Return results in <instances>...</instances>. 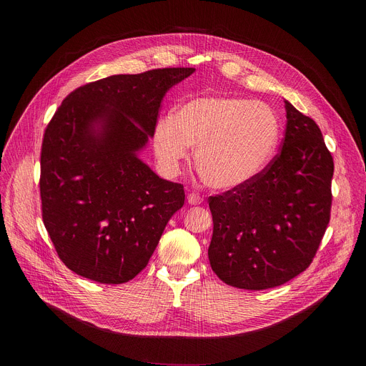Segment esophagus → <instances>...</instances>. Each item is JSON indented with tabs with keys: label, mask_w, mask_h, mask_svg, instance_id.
Masks as SVG:
<instances>
[{
	"label": "esophagus",
	"mask_w": 366,
	"mask_h": 366,
	"mask_svg": "<svg viewBox=\"0 0 366 366\" xmlns=\"http://www.w3.org/2000/svg\"><path fill=\"white\" fill-rule=\"evenodd\" d=\"M187 200H188V204H191V206L202 204V202H203V199H202L199 194H194V193L188 194V196H187Z\"/></svg>",
	"instance_id": "obj_1"
}]
</instances>
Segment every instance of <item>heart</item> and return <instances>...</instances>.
Returning <instances> with one entry per match:
<instances>
[{"mask_svg": "<svg viewBox=\"0 0 366 366\" xmlns=\"http://www.w3.org/2000/svg\"><path fill=\"white\" fill-rule=\"evenodd\" d=\"M280 138L276 112L240 96H202L184 102L156 124L152 145L162 166L177 172L194 149V167L204 185L239 189L270 163Z\"/></svg>", "mask_w": 366, "mask_h": 366, "instance_id": "1", "label": "heart"}]
</instances>
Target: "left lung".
<instances>
[{"mask_svg":"<svg viewBox=\"0 0 366 366\" xmlns=\"http://www.w3.org/2000/svg\"><path fill=\"white\" fill-rule=\"evenodd\" d=\"M282 149L247 185L209 197V262L240 290L290 282L309 267L330 224L334 162L319 126L285 99Z\"/></svg>","mask_w":366,"mask_h":366,"instance_id":"obj_1","label":"left lung"}]
</instances>
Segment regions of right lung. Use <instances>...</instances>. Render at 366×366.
Wrapping results in <instances>:
<instances>
[{"mask_svg": "<svg viewBox=\"0 0 366 366\" xmlns=\"http://www.w3.org/2000/svg\"><path fill=\"white\" fill-rule=\"evenodd\" d=\"M194 68L119 74L69 93L41 148L43 221L64 264L119 285L147 267L184 187L162 179L139 154L164 94Z\"/></svg>", "mask_w": 366, "mask_h": 366, "instance_id": "add662e5", "label": "right lung"}]
</instances>
